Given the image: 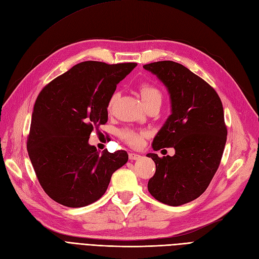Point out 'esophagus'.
Listing matches in <instances>:
<instances>
[{"label": "esophagus", "mask_w": 259, "mask_h": 259, "mask_svg": "<svg viewBox=\"0 0 259 259\" xmlns=\"http://www.w3.org/2000/svg\"><path fill=\"white\" fill-rule=\"evenodd\" d=\"M128 158H130V160H132V161H136V160H139V159H142V155H139V154H136V153H130L128 154Z\"/></svg>", "instance_id": "obj_1"}]
</instances>
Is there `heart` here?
I'll return each mask as SVG.
<instances>
[{
  "label": "heart",
  "mask_w": 259,
  "mask_h": 259,
  "mask_svg": "<svg viewBox=\"0 0 259 259\" xmlns=\"http://www.w3.org/2000/svg\"><path fill=\"white\" fill-rule=\"evenodd\" d=\"M117 96H119V94H117L116 92L112 94V96L110 97V99H109V104H108L109 109L112 108ZM140 96H142L143 101L145 104L152 99H155V98L161 99V97H162L160 91L150 84H145L142 86V88H140ZM121 137L124 142L127 143L130 146L137 148V147H140L143 145L144 138L146 137V133L140 132V131H135V130H124L121 132Z\"/></svg>",
  "instance_id": "heart-1"
}]
</instances>
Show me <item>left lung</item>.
Returning <instances> with one entry per match:
<instances>
[{"mask_svg":"<svg viewBox=\"0 0 259 259\" xmlns=\"http://www.w3.org/2000/svg\"><path fill=\"white\" fill-rule=\"evenodd\" d=\"M165 85L170 115L155 135L152 148H174L173 156L159 158L148 190L158 201L179 206L206 190L221 163L227 140L224 108L215 90L200 76L175 61L144 66Z\"/></svg>","mask_w":259,"mask_h":259,"instance_id":"1","label":"left lung"}]
</instances>
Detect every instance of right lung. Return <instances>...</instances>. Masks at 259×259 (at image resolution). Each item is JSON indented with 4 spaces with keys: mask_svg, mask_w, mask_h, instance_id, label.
I'll return each instance as SVG.
<instances>
[{
    "mask_svg": "<svg viewBox=\"0 0 259 259\" xmlns=\"http://www.w3.org/2000/svg\"><path fill=\"white\" fill-rule=\"evenodd\" d=\"M136 66L84 61L38 94L27 149L40 185L59 204H92L103 197L114 171L127 162L126 151L100 154L89 139L94 128L107 123L116 84Z\"/></svg>",
    "mask_w": 259,
    "mask_h": 259,
    "instance_id": "1",
    "label": "right lung"
}]
</instances>
